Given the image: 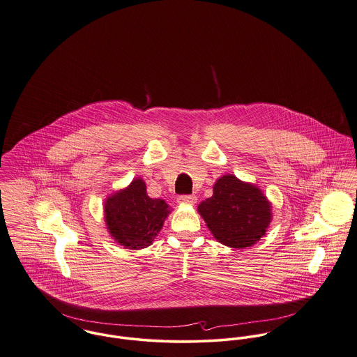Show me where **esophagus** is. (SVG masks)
I'll use <instances>...</instances> for the list:
<instances>
[{"instance_id": "obj_1", "label": "esophagus", "mask_w": 357, "mask_h": 357, "mask_svg": "<svg viewBox=\"0 0 357 357\" xmlns=\"http://www.w3.org/2000/svg\"><path fill=\"white\" fill-rule=\"evenodd\" d=\"M178 202H179V204L194 205V204L197 202V197H195V195H179V197H178Z\"/></svg>"}]
</instances>
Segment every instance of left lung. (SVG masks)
Segmentation results:
<instances>
[{
  "label": "left lung",
  "mask_w": 357,
  "mask_h": 357,
  "mask_svg": "<svg viewBox=\"0 0 357 357\" xmlns=\"http://www.w3.org/2000/svg\"><path fill=\"white\" fill-rule=\"evenodd\" d=\"M213 236L231 248L251 247L266 233L271 206L264 194L233 175L220 178L213 195L198 206Z\"/></svg>",
  "instance_id": "left-lung-1"
}]
</instances>
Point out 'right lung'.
<instances>
[{
    "label": "right lung",
    "instance_id": "right-lung-1",
    "mask_svg": "<svg viewBox=\"0 0 357 357\" xmlns=\"http://www.w3.org/2000/svg\"><path fill=\"white\" fill-rule=\"evenodd\" d=\"M168 213V205L163 199L148 197L142 179H135L126 190L109 197L105 202L107 229L117 243L130 250L151 245Z\"/></svg>",
    "mask_w": 357,
    "mask_h": 357
}]
</instances>
